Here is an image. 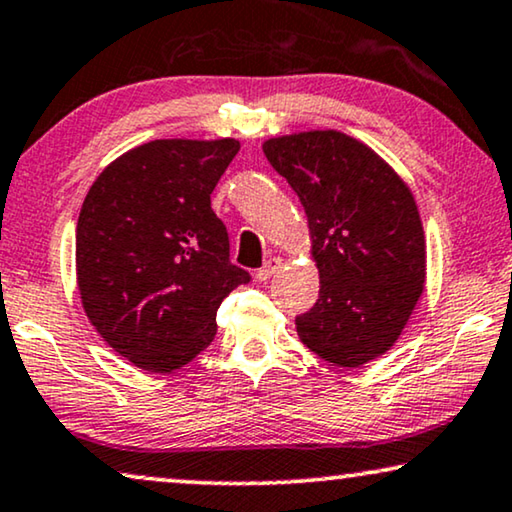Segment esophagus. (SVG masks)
Segmentation results:
<instances>
[{"label": "esophagus", "instance_id": "34e87169", "mask_svg": "<svg viewBox=\"0 0 512 512\" xmlns=\"http://www.w3.org/2000/svg\"><path fill=\"white\" fill-rule=\"evenodd\" d=\"M280 264H283V259H280V257H271L269 262H266V264L262 266V269H259V271L255 273V278L259 280V283H266V280H269V278L273 276V273H276V271L280 269Z\"/></svg>", "mask_w": 512, "mask_h": 512}]
</instances>
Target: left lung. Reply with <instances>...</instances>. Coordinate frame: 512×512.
I'll use <instances>...</instances> for the list:
<instances>
[{"label": "left lung", "mask_w": 512, "mask_h": 512, "mask_svg": "<svg viewBox=\"0 0 512 512\" xmlns=\"http://www.w3.org/2000/svg\"><path fill=\"white\" fill-rule=\"evenodd\" d=\"M264 155L306 211L320 297L301 343L343 369L385 355L422 297L427 241L415 197L366 143L336 129L273 136Z\"/></svg>", "instance_id": "1"}]
</instances>
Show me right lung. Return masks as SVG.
Segmentation results:
<instances>
[{
	"instance_id": "1",
	"label": "right lung",
	"mask_w": 512,
	"mask_h": 512,
	"mask_svg": "<svg viewBox=\"0 0 512 512\" xmlns=\"http://www.w3.org/2000/svg\"><path fill=\"white\" fill-rule=\"evenodd\" d=\"M236 139H157L113 160L76 225L83 311L134 366L171 373L213 341L215 313L250 273L229 262L211 192Z\"/></svg>"
}]
</instances>
